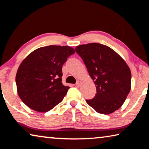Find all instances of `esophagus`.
Returning a JSON list of instances; mask_svg holds the SVG:
<instances>
[{"label": "esophagus", "instance_id": "esophagus-1", "mask_svg": "<svg viewBox=\"0 0 149 149\" xmlns=\"http://www.w3.org/2000/svg\"><path fill=\"white\" fill-rule=\"evenodd\" d=\"M81 84V81H77L76 82V84H75V85H76L77 87H79Z\"/></svg>", "mask_w": 149, "mask_h": 149}]
</instances>
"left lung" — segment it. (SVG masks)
I'll return each instance as SVG.
<instances>
[{"label":"left lung","mask_w":149,"mask_h":149,"mask_svg":"<svg viewBox=\"0 0 149 149\" xmlns=\"http://www.w3.org/2000/svg\"><path fill=\"white\" fill-rule=\"evenodd\" d=\"M94 81L97 94L86 100L96 112L109 114L122 107L131 89L130 68L119 54L106 45L96 43L75 47Z\"/></svg>","instance_id":"obj_1"}]
</instances>
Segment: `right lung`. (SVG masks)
Wrapping results in <instances>:
<instances>
[{
    "label": "right lung",
    "mask_w": 149,
    "mask_h": 149,
    "mask_svg": "<svg viewBox=\"0 0 149 149\" xmlns=\"http://www.w3.org/2000/svg\"><path fill=\"white\" fill-rule=\"evenodd\" d=\"M74 53L70 47L50 45L35 50L22 61L16 83L25 104L45 112L62 101L70 88L62 83V65Z\"/></svg>",
    "instance_id": "1"
}]
</instances>
